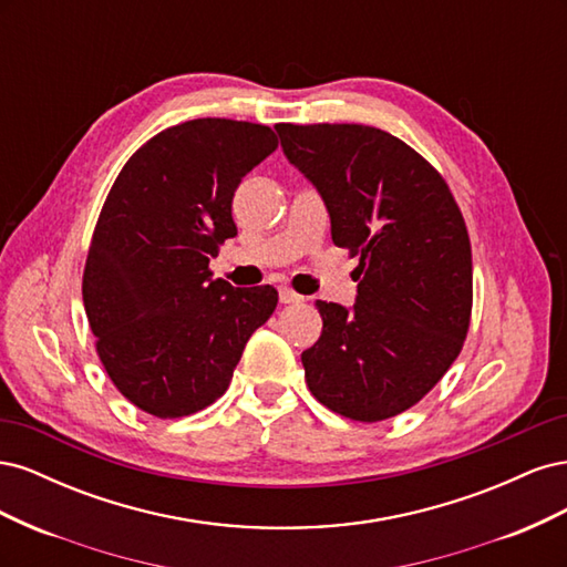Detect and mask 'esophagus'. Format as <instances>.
<instances>
[{
  "label": "esophagus",
  "instance_id": "34e87169",
  "mask_svg": "<svg viewBox=\"0 0 567 567\" xmlns=\"http://www.w3.org/2000/svg\"><path fill=\"white\" fill-rule=\"evenodd\" d=\"M279 300L284 302V305H298V302H302L305 298L302 296H298L296 290H290V288H279Z\"/></svg>",
  "mask_w": 567,
  "mask_h": 567
}]
</instances>
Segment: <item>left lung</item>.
<instances>
[{"label":"left lung","instance_id":"1","mask_svg":"<svg viewBox=\"0 0 567 567\" xmlns=\"http://www.w3.org/2000/svg\"><path fill=\"white\" fill-rule=\"evenodd\" d=\"M312 182L338 248L359 257L354 307L317 300L321 338L302 352L315 398L352 421H385L431 392L471 323L473 262L437 169L369 125L274 127Z\"/></svg>","mask_w":567,"mask_h":567}]
</instances>
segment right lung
<instances>
[{"label": "right lung", "instance_id": "right-lung-1", "mask_svg": "<svg viewBox=\"0 0 567 567\" xmlns=\"http://www.w3.org/2000/svg\"><path fill=\"white\" fill-rule=\"evenodd\" d=\"M277 146L265 125L188 120L134 153L101 208L84 312L113 385L151 416H188L221 398L279 302L277 288H234L208 269L236 236V186Z\"/></svg>", "mask_w": 567, "mask_h": 567}]
</instances>
